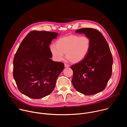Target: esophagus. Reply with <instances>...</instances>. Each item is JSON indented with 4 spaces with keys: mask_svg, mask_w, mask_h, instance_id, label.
Masks as SVG:
<instances>
[{
    "mask_svg": "<svg viewBox=\"0 0 127 127\" xmlns=\"http://www.w3.org/2000/svg\"><path fill=\"white\" fill-rule=\"evenodd\" d=\"M64 66H65V68H67V67H69V65H68V64H64Z\"/></svg>",
    "mask_w": 127,
    "mask_h": 127,
    "instance_id": "obj_1",
    "label": "esophagus"
}]
</instances>
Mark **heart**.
Here are the masks:
<instances>
[{
    "label": "heart",
    "mask_w": 127,
    "mask_h": 127,
    "mask_svg": "<svg viewBox=\"0 0 127 127\" xmlns=\"http://www.w3.org/2000/svg\"><path fill=\"white\" fill-rule=\"evenodd\" d=\"M91 47V41L86 36L70 34L59 38L56 45L52 44L50 50L53 59L60 61L66 58L72 63H76L86 57Z\"/></svg>",
    "instance_id": "heart-1"
}]
</instances>
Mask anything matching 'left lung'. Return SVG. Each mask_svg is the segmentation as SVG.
I'll list each match as a JSON object with an SVG mask.
<instances>
[{"label":"left lung","mask_w":127,"mask_h":127,"mask_svg":"<svg viewBox=\"0 0 127 127\" xmlns=\"http://www.w3.org/2000/svg\"><path fill=\"white\" fill-rule=\"evenodd\" d=\"M75 32L88 37L91 47L84 59L71 66L73 71L72 83L78 92L86 95H93L104 89L112 76V55L100 32L92 28H83Z\"/></svg>","instance_id":"left-lung-1"}]
</instances>
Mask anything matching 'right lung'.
<instances>
[{
  "mask_svg": "<svg viewBox=\"0 0 127 127\" xmlns=\"http://www.w3.org/2000/svg\"><path fill=\"white\" fill-rule=\"evenodd\" d=\"M57 32L33 31L22 42L13 59V75L19 91L33 99L50 95L64 64L51 59L49 45Z\"/></svg>",
  "mask_w": 127,
  "mask_h": 127,
  "instance_id": "1",
  "label": "right lung"
}]
</instances>
